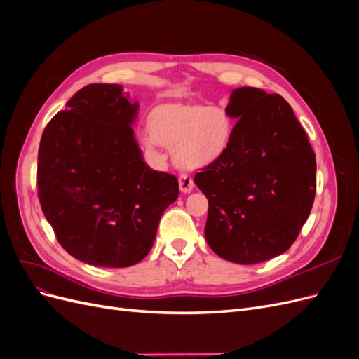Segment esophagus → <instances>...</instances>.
Returning <instances> with one entry per match:
<instances>
[{"label":"esophagus","instance_id":"obj_1","mask_svg":"<svg viewBox=\"0 0 359 359\" xmlns=\"http://www.w3.org/2000/svg\"><path fill=\"white\" fill-rule=\"evenodd\" d=\"M178 182H180V190L182 193H190L193 190V187H194V182H193V180L189 175H181Z\"/></svg>","mask_w":359,"mask_h":359}]
</instances>
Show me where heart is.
Here are the masks:
<instances>
[{
    "label": "heart",
    "instance_id": "heart-1",
    "mask_svg": "<svg viewBox=\"0 0 359 359\" xmlns=\"http://www.w3.org/2000/svg\"><path fill=\"white\" fill-rule=\"evenodd\" d=\"M148 130L158 144L172 148L173 163L180 169L199 170L226 153L235 123L220 104L170 102L151 111Z\"/></svg>",
    "mask_w": 359,
    "mask_h": 359
}]
</instances>
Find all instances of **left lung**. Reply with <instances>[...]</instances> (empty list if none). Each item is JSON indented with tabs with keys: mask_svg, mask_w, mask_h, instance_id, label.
I'll return each instance as SVG.
<instances>
[{
	"mask_svg": "<svg viewBox=\"0 0 359 359\" xmlns=\"http://www.w3.org/2000/svg\"><path fill=\"white\" fill-rule=\"evenodd\" d=\"M227 114L238 119L226 153L194 184L208 199L206 243L229 262H265L297 240L316 193V156L290 104L241 86Z\"/></svg>",
	"mask_w": 359,
	"mask_h": 359,
	"instance_id": "8db88e82",
	"label": "left lung"
}]
</instances>
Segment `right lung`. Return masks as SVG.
<instances>
[{
    "instance_id": "1",
    "label": "right lung",
    "mask_w": 359,
    "mask_h": 359,
    "mask_svg": "<svg viewBox=\"0 0 359 359\" xmlns=\"http://www.w3.org/2000/svg\"><path fill=\"white\" fill-rule=\"evenodd\" d=\"M139 103L121 85L76 93L41 135L39 199L58 243L94 266L126 268L154 244L178 181L151 169L135 137Z\"/></svg>"
}]
</instances>
